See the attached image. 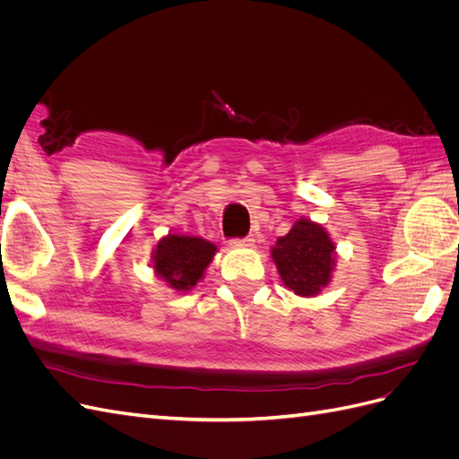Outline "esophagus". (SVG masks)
<instances>
[{
  "label": "esophagus",
  "instance_id": "obj_1",
  "mask_svg": "<svg viewBox=\"0 0 459 459\" xmlns=\"http://www.w3.org/2000/svg\"><path fill=\"white\" fill-rule=\"evenodd\" d=\"M231 245L233 247H253L255 239H253V235H247V238H243V239H233Z\"/></svg>",
  "mask_w": 459,
  "mask_h": 459
}]
</instances>
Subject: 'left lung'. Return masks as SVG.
Instances as JSON below:
<instances>
[{
    "mask_svg": "<svg viewBox=\"0 0 459 459\" xmlns=\"http://www.w3.org/2000/svg\"><path fill=\"white\" fill-rule=\"evenodd\" d=\"M335 243L324 226L299 218L272 248L275 268L285 287L299 297H316L329 285L335 270Z\"/></svg>",
    "mask_w": 459,
    "mask_h": 459,
    "instance_id": "left-lung-1",
    "label": "left lung"
}]
</instances>
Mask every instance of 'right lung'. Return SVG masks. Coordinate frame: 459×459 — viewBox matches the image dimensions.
<instances>
[{
  "label": "right lung",
  "instance_id": "right-lung-1",
  "mask_svg": "<svg viewBox=\"0 0 459 459\" xmlns=\"http://www.w3.org/2000/svg\"><path fill=\"white\" fill-rule=\"evenodd\" d=\"M216 251V245L203 238L169 233L152 251V270L169 287L187 293L203 280Z\"/></svg>",
  "mask_w": 459,
  "mask_h": 459
}]
</instances>
